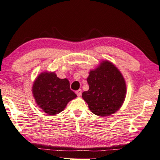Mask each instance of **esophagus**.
<instances>
[{
    "label": "esophagus",
    "mask_w": 160,
    "mask_h": 160,
    "mask_svg": "<svg viewBox=\"0 0 160 160\" xmlns=\"http://www.w3.org/2000/svg\"><path fill=\"white\" fill-rule=\"evenodd\" d=\"M81 93H82V91H81V89H79L76 91V94H77L78 97H80L81 95Z\"/></svg>",
    "instance_id": "1"
}]
</instances>
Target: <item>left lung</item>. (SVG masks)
<instances>
[{
    "label": "left lung",
    "instance_id": "obj_1",
    "mask_svg": "<svg viewBox=\"0 0 160 160\" xmlns=\"http://www.w3.org/2000/svg\"><path fill=\"white\" fill-rule=\"evenodd\" d=\"M89 90L82 93L90 110L98 116H108L117 111L125 99L126 87L119 70L104 61L87 79Z\"/></svg>",
    "mask_w": 160,
    "mask_h": 160
}]
</instances>
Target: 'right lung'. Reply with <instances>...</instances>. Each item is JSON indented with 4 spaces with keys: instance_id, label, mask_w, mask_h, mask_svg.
<instances>
[{
    "instance_id": "add662e5",
    "label": "right lung",
    "mask_w": 160,
    "mask_h": 160,
    "mask_svg": "<svg viewBox=\"0 0 160 160\" xmlns=\"http://www.w3.org/2000/svg\"><path fill=\"white\" fill-rule=\"evenodd\" d=\"M33 95L38 106L48 115L61 112L67 103L77 97L67 79H59L54 72H43L34 81Z\"/></svg>"
}]
</instances>
